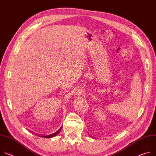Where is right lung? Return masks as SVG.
Listing matches in <instances>:
<instances>
[{
	"label": "right lung",
	"mask_w": 156,
	"mask_h": 156,
	"mask_svg": "<svg viewBox=\"0 0 156 156\" xmlns=\"http://www.w3.org/2000/svg\"><path fill=\"white\" fill-rule=\"evenodd\" d=\"M58 131L57 132H56V133H53V134H51V135H48V136H40V137H45V138H50V137H54V136H55L56 134H58Z\"/></svg>",
	"instance_id": "1"
}]
</instances>
